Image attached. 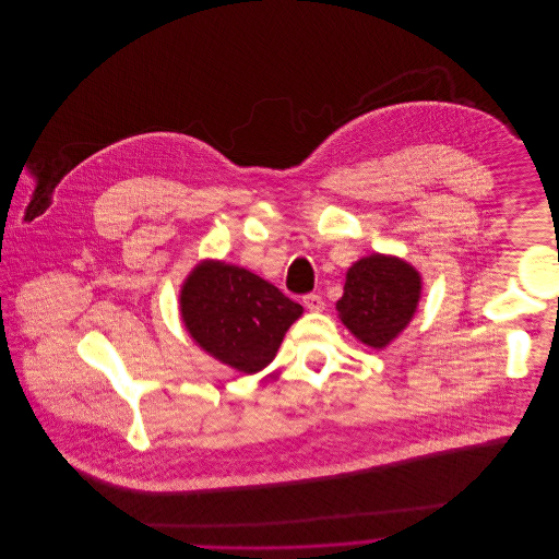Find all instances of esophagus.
<instances>
[{"label":"esophagus","instance_id":"obj_1","mask_svg":"<svg viewBox=\"0 0 559 559\" xmlns=\"http://www.w3.org/2000/svg\"><path fill=\"white\" fill-rule=\"evenodd\" d=\"M304 304H306V308H308L310 312H322V310H324V301H322V297L317 295V293L306 295V297H304Z\"/></svg>","mask_w":559,"mask_h":559}]
</instances>
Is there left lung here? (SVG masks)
<instances>
[{"mask_svg":"<svg viewBox=\"0 0 559 559\" xmlns=\"http://www.w3.org/2000/svg\"><path fill=\"white\" fill-rule=\"evenodd\" d=\"M421 297L419 273L396 255L372 253L346 271L340 320L366 346L385 348L411 322Z\"/></svg>","mask_w":559,"mask_h":559,"instance_id":"1","label":"left lung"}]
</instances>
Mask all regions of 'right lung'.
I'll return each instance as SVG.
<instances>
[{
  "mask_svg": "<svg viewBox=\"0 0 559 559\" xmlns=\"http://www.w3.org/2000/svg\"><path fill=\"white\" fill-rule=\"evenodd\" d=\"M304 308L255 273L222 260L200 262L180 288L189 335L215 359L253 374L266 368Z\"/></svg>",
  "mask_w": 559,
  "mask_h": 559,
  "instance_id": "add662e5",
  "label": "right lung"
}]
</instances>
